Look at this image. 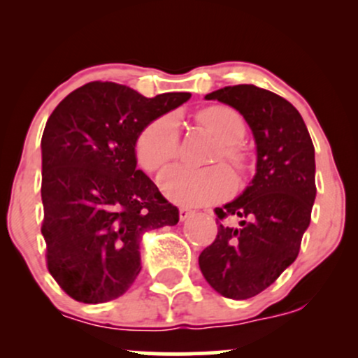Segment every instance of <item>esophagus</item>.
I'll return each mask as SVG.
<instances>
[{
	"mask_svg": "<svg viewBox=\"0 0 358 358\" xmlns=\"http://www.w3.org/2000/svg\"><path fill=\"white\" fill-rule=\"evenodd\" d=\"M193 215V212L190 210V208H185V207H182L180 208V220H187L188 217H192Z\"/></svg>",
	"mask_w": 358,
	"mask_h": 358,
	"instance_id": "1",
	"label": "esophagus"
}]
</instances>
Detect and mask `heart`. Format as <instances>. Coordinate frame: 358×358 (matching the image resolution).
Listing matches in <instances>:
<instances>
[{"mask_svg": "<svg viewBox=\"0 0 358 358\" xmlns=\"http://www.w3.org/2000/svg\"><path fill=\"white\" fill-rule=\"evenodd\" d=\"M199 121L222 143L219 156L232 166H244L237 143L244 138V119L227 106H212L199 113ZM178 148V124L173 116H163L148 124L139 134L136 155L141 166L156 171L175 158ZM159 190L171 202L183 207H202L225 199L234 190V176L225 166L193 170L183 165L166 168L158 178Z\"/></svg>", "mask_w": 358, "mask_h": 358, "instance_id": "b5f03b06", "label": "heart"}]
</instances>
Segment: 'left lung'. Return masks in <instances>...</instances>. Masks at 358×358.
<instances>
[{
  "label": "left lung",
  "mask_w": 358,
  "mask_h": 358,
  "mask_svg": "<svg viewBox=\"0 0 358 358\" xmlns=\"http://www.w3.org/2000/svg\"><path fill=\"white\" fill-rule=\"evenodd\" d=\"M239 110L256 143V175L232 202L215 208V241L199 256L200 271L217 293L248 299L273 285L298 257L316 196L315 148L291 102L250 84L205 96Z\"/></svg>",
  "instance_id": "left-lung-1"
}]
</instances>
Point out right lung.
Segmentation results:
<instances>
[{"label":"right lung","instance_id":"right-lung-1","mask_svg":"<svg viewBox=\"0 0 358 358\" xmlns=\"http://www.w3.org/2000/svg\"><path fill=\"white\" fill-rule=\"evenodd\" d=\"M190 96L148 99L127 85L89 82L48 117L42 236L48 271L77 301L97 305L122 296L141 271L143 236L178 224V208L136 168V143L148 124Z\"/></svg>","mask_w":358,"mask_h":358}]
</instances>
